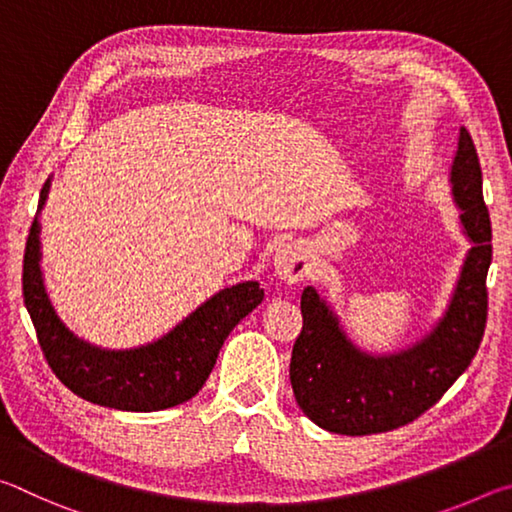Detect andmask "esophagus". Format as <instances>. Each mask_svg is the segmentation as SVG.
Masks as SVG:
<instances>
[{
	"label": "esophagus",
	"instance_id": "34e87169",
	"mask_svg": "<svg viewBox=\"0 0 512 512\" xmlns=\"http://www.w3.org/2000/svg\"><path fill=\"white\" fill-rule=\"evenodd\" d=\"M273 264H275L277 277L287 284H298L305 280L311 266L307 250L300 244H282L275 250Z\"/></svg>",
	"mask_w": 512,
	"mask_h": 512
}]
</instances>
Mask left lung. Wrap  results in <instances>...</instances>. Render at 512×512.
Listing matches in <instances>:
<instances>
[{"label": "left lung", "instance_id": "obj_1", "mask_svg": "<svg viewBox=\"0 0 512 512\" xmlns=\"http://www.w3.org/2000/svg\"><path fill=\"white\" fill-rule=\"evenodd\" d=\"M456 205L472 250L445 318L427 339L393 357H370L345 339L316 289L302 291V329L291 352V386L311 422L343 436H370L418 420L463 375L488 320L485 277L492 262V225L481 194V164L470 133L452 167Z\"/></svg>", "mask_w": 512, "mask_h": 512}]
</instances>
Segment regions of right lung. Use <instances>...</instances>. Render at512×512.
Masks as SVG:
<instances>
[{"mask_svg":"<svg viewBox=\"0 0 512 512\" xmlns=\"http://www.w3.org/2000/svg\"><path fill=\"white\" fill-rule=\"evenodd\" d=\"M45 194L47 185L42 187L40 205ZM38 232V219H33L24 248L22 293L42 354L69 391L110 409L162 411L192 400L210 377L232 327L264 300V289L257 282H244L216 293L173 332L146 348L126 352L92 348L76 339L51 307L42 287Z\"/></svg>","mask_w":512,"mask_h":512,"instance_id":"obj_1","label":"right lung"}]
</instances>
